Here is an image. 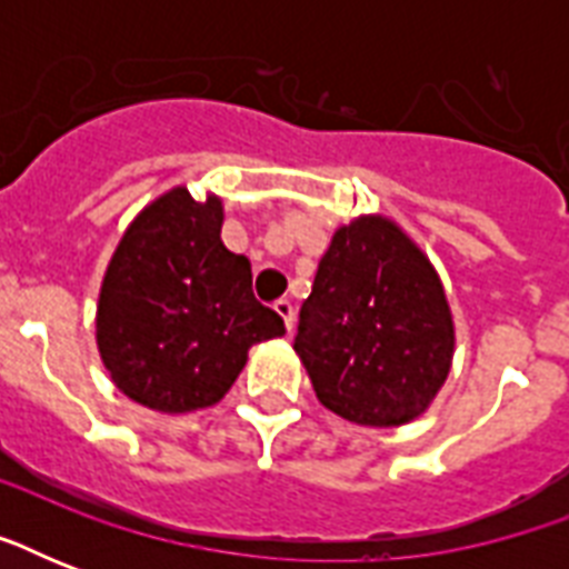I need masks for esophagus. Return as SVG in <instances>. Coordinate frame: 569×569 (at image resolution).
I'll list each match as a JSON object with an SVG mask.
<instances>
[{"label": "esophagus", "instance_id": "obj_1", "mask_svg": "<svg viewBox=\"0 0 569 569\" xmlns=\"http://www.w3.org/2000/svg\"><path fill=\"white\" fill-rule=\"evenodd\" d=\"M274 312L277 316H280V319H283V325H286V333H292L295 330V307L289 301H277L274 303Z\"/></svg>", "mask_w": 569, "mask_h": 569}]
</instances>
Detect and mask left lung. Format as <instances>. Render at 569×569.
I'll use <instances>...</instances> for the list:
<instances>
[{
    "mask_svg": "<svg viewBox=\"0 0 569 569\" xmlns=\"http://www.w3.org/2000/svg\"><path fill=\"white\" fill-rule=\"evenodd\" d=\"M295 355L348 422L398 428L431 407L451 372L455 319L433 262L392 218L357 214L333 232Z\"/></svg>",
    "mask_w": 569,
    "mask_h": 569,
    "instance_id": "8db88e82",
    "label": "left lung"
}]
</instances>
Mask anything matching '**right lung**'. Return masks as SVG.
I'll return each mask as SVG.
<instances>
[{
    "instance_id": "1",
    "label": "right lung",
    "mask_w": 569,
    "mask_h": 569,
    "mask_svg": "<svg viewBox=\"0 0 569 569\" xmlns=\"http://www.w3.org/2000/svg\"><path fill=\"white\" fill-rule=\"evenodd\" d=\"M223 203L186 186L141 209L120 236L97 301V348L111 383L156 413L218 405L250 346L283 319L250 292V262L223 248Z\"/></svg>"
}]
</instances>
